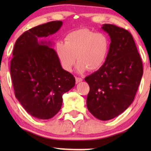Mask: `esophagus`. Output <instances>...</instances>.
Returning a JSON list of instances; mask_svg holds the SVG:
<instances>
[{
	"label": "esophagus",
	"mask_w": 151,
	"mask_h": 151,
	"mask_svg": "<svg viewBox=\"0 0 151 151\" xmlns=\"http://www.w3.org/2000/svg\"><path fill=\"white\" fill-rule=\"evenodd\" d=\"M75 79H76V82L77 83L81 82V81H82V80H83L82 78H80V77H76Z\"/></svg>",
	"instance_id": "34e87169"
}]
</instances>
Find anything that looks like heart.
<instances>
[{
	"instance_id": "b5f03b06",
	"label": "heart",
	"mask_w": 151,
	"mask_h": 151,
	"mask_svg": "<svg viewBox=\"0 0 151 151\" xmlns=\"http://www.w3.org/2000/svg\"><path fill=\"white\" fill-rule=\"evenodd\" d=\"M110 40L106 35L95 32L88 29H80L66 36L65 43L56 44V52L62 68L71 72L76 62L77 70L84 72L89 69H100L108 58Z\"/></svg>"
}]
</instances>
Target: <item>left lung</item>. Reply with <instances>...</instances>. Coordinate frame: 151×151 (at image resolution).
<instances>
[{
    "label": "left lung",
    "instance_id": "8db88e82",
    "mask_svg": "<svg viewBox=\"0 0 151 151\" xmlns=\"http://www.w3.org/2000/svg\"><path fill=\"white\" fill-rule=\"evenodd\" d=\"M101 29L111 39L108 58L100 69L85 77L90 90L88 110L94 117L108 121L132 104L143 76V64L134 40L128 30L111 24Z\"/></svg>",
    "mask_w": 151,
    "mask_h": 151
}]
</instances>
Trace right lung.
Here are the masks:
<instances>
[{
  "label": "right lung",
  "instance_id": "right-lung-1",
  "mask_svg": "<svg viewBox=\"0 0 151 151\" xmlns=\"http://www.w3.org/2000/svg\"><path fill=\"white\" fill-rule=\"evenodd\" d=\"M62 22L52 21L26 31L15 42L10 74L15 97L26 111L46 120L58 113L62 95L75 85V78L63 70L51 41L39 40L56 33Z\"/></svg>",
  "mask_w": 151,
  "mask_h": 151
}]
</instances>
